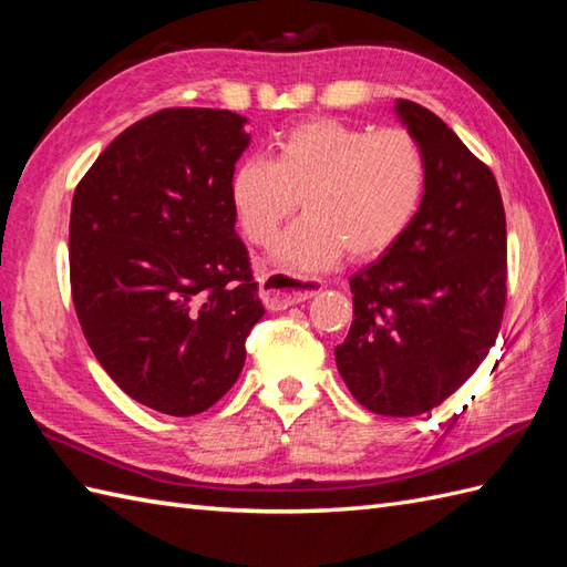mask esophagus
Listing matches in <instances>:
<instances>
[{
  "mask_svg": "<svg viewBox=\"0 0 567 567\" xmlns=\"http://www.w3.org/2000/svg\"><path fill=\"white\" fill-rule=\"evenodd\" d=\"M319 292V285L302 277H290L282 272H265L260 277V299L270 311H282L292 305L307 302Z\"/></svg>",
  "mask_w": 567,
  "mask_h": 567,
  "instance_id": "obj_1",
  "label": "esophagus"
}]
</instances>
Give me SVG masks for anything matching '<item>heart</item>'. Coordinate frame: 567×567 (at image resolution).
I'll use <instances>...</instances> for the list:
<instances>
[{
	"mask_svg": "<svg viewBox=\"0 0 567 567\" xmlns=\"http://www.w3.org/2000/svg\"><path fill=\"white\" fill-rule=\"evenodd\" d=\"M426 192V158L406 128L309 118L285 131L275 158H246L228 179L238 228L270 246L282 224L307 212L275 246L282 275L305 277L339 262L372 260L402 240Z\"/></svg>",
	"mask_w": 567,
	"mask_h": 567,
	"instance_id": "heart-1",
	"label": "heart"
}]
</instances>
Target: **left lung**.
Instances as JSON below:
<instances>
[{
    "mask_svg": "<svg viewBox=\"0 0 567 567\" xmlns=\"http://www.w3.org/2000/svg\"><path fill=\"white\" fill-rule=\"evenodd\" d=\"M394 114L424 151V202L400 244L351 277L353 323L333 353L365 409L416 416L449 400L497 341L507 219L495 175L449 124L409 100Z\"/></svg>",
    "mask_w": 567,
    "mask_h": 567,
    "instance_id": "obj_1",
    "label": "left lung"
}]
</instances>
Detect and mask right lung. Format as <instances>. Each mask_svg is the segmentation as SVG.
<instances>
[{
  "mask_svg": "<svg viewBox=\"0 0 567 567\" xmlns=\"http://www.w3.org/2000/svg\"><path fill=\"white\" fill-rule=\"evenodd\" d=\"M246 116L163 110L122 131L70 209V287L94 358L131 400L171 416L234 388L262 319L228 179Z\"/></svg>",
  "mask_w": 567,
  "mask_h": 567,
  "instance_id": "1",
  "label": "right lung"
}]
</instances>
